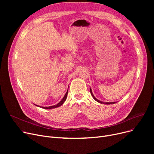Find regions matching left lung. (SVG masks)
I'll use <instances>...</instances> for the list:
<instances>
[{"label":"left lung","mask_w":154,"mask_h":154,"mask_svg":"<svg viewBox=\"0 0 154 154\" xmlns=\"http://www.w3.org/2000/svg\"><path fill=\"white\" fill-rule=\"evenodd\" d=\"M90 92H91V94L92 96L93 97V98L94 99V100H96L97 102H98L100 103H105V104H113V103H116V102H103L100 101V100H99L98 99H97L95 97L94 95H93V94H92V92L91 88V89H90Z\"/></svg>","instance_id":"8db88e82"}]
</instances>
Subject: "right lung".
I'll return each instance as SVG.
<instances>
[{
    "label": "right lung",
    "instance_id": "obj_1",
    "mask_svg": "<svg viewBox=\"0 0 154 154\" xmlns=\"http://www.w3.org/2000/svg\"><path fill=\"white\" fill-rule=\"evenodd\" d=\"M67 94H68V91H67L66 94H65V95H64V97H63V98L62 99V100H61L59 103H58L57 104V105H55V106H51V107H40V106H37L40 107H42V108H43V109H54V108H56V107H60V106H62V105L63 103V102H64L65 101H66V99H67Z\"/></svg>",
    "mask_w": 154,
    "mask_h": 154
}]
</instances>
